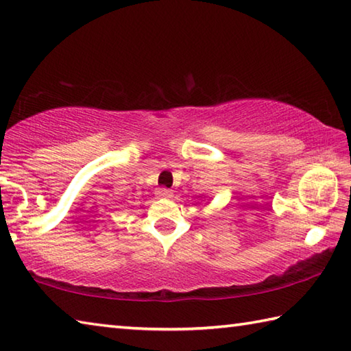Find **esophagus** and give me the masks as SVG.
<instances>
[{"mask_svg":"<svg viewBox=\"0 0 351 351\" xmlns=\"http://www.w3.org/2000/svg\"><path fill=\"white\" fill-rule=\"evenodd\" d=\"M156 196L158 197H162V199H169V197L173 196V193H171V190L162 187V189H158L156 190Z\"/></svg>","mask_w":351,"mask_h":351,"instance_id":"1","label":"esophagus"}]
</instances>
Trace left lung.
<instances>
[{
	"instance_id": "8db88e82",
	"label": "left lung",
	"mask_w": 351,
	"mask_h": 351,
	"mask_svg": "<svg viewBox=\"0 0 351 351\" xmlns=\"http://www.w3.org/2000/svg\"><path fill=\"white\" fill-rule=\"evenodd\" d=\"M199 197H201V196H199Z\"/></svg>"
}]
</instances>
